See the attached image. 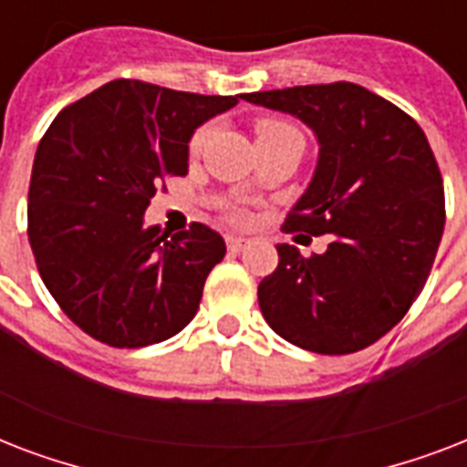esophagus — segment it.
Here are the masks:
<instances>
[{
	"label": "esophagus",
	"mask_w": 467,
	"mask_h": 467,
	"mask_svg": "<svg viewBox=\"0 0 467 467\" xmlns=\"http://www.w3.org/2000/svg\"><path fill=\"white\" fill-rule=\"evenodd\" d=\"M247 244L249 242L244 240V237H227V249H230V252H242Z\"/></svg>",
	"instance_id": "1"
}]
</instances>
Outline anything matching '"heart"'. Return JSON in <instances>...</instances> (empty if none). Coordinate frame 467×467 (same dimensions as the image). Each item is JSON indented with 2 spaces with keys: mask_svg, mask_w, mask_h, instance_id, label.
<instances>
[{
  "mask_svg": "<svg viewBox=\"0 0 467 467\" xmlns=\"http://www.w3.org/2000/svg\"><path fill=\"white\" fill-rule=\"evenodd\" d=\"M254 135H256V142H274V140H284V138H303L298 128L291 126V123H285V120H278V119L256 120ZM208 138H211V126L198 128L189 142L191 152H193V155H198V152L205 148Z\"/></svg>",
  "mask_w": 467,
  "mask_h": 467,
  "instance_id": "b5f03b06",
  "label": "heart"
}]
</instances>
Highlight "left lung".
Masks as SVG:
<instances>
[{"mask_svg": "<svg viewBox=\"0 0 467 467\" xmlns=\"http://www.w3.org/2000/svg\"><path fill=\"white\" fill-rule=\"evenodd\" d=\"M291 113L317 138V167L284 227L329 234L325 254L278 244L259 307L278 337L315 354H354L405 317L441 242L443 182L424 130L351 82L242 94Z\"/></svg>", "mask_w": 467, "mask_h": 467, "instance_id": "1", "label": "left lung"}]
</instances>
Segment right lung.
<instances>
[{
    "instance_id": "1",
    "label": "right lung",
    "mask_w": 467,
    "mask_h": 467,
    "mask_svg": "<svg viewBox=\"0 0 467 467\" xmlns=\"http://www.w3.org/2000/svg\"><path fill=\"white\" fill-rule=\"evenodd\" d=\"M234 104L113 79L46 130L28 189V242L50 296L89 337L138 348L193 319L225 240L201 223L169 237L145 225V211L167 176L189 171L196 128Z\"/></svg>"
}]
</instances>
